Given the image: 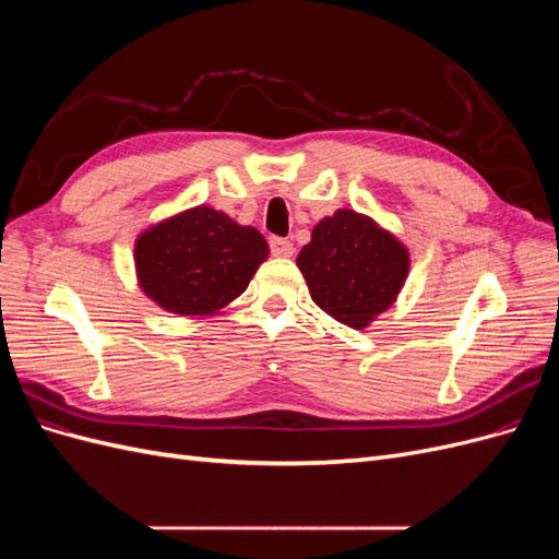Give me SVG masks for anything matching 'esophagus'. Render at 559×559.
Instances as JSON below:
<instances>
[{"label":"esophagus","instance_id":"obj_1","mask_svg":"<svg viewBox=\"0 0 559 559\" xmlns=\"http://www.w3.org/2000/svg\"><path fill=\"white\" fill-rule=\"evenodd\" d=\"M270 251H273V257L289 259L294 253V245L284 238H270Z\"/></svg>","mask_w":559,"mask_h":559}]
</instances>
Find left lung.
<instances>
[{
  "label": "left lung",
  "mask_w": 559,
  "mask_h": 559,
  "mask_svg": "<svg viewBox=\"0 0 559 559\" xmlns=\"http://www.w3.org/2000/svg\"><path fill=\"white\" fill-rule=\"evenodd\" d=\"M296 265L317 306L361 331L396 302L411 273V251L376 218L337 210L314 226Z\"/></svg>",
  "instance_id": "1"
}]
</instances>
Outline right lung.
<instances>
[{
	"instance_id": "obj_1",
	"label": "right lung",
	"mask_w": 559,
	"mask_h": 559,
	"mask_svg": "<svg viewBox=\"0 0 559 559\" xmlns=\"http://www.w3.org/2000/svg\"><path fill=\"white\" fill-rule=\"evenodd\" d=\"M267 253L257 228L198 205L142 230L132 257L140 289L158 308L179 317H210L245 294Z\"/></svg>"
}]
</instances>
